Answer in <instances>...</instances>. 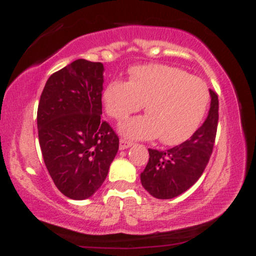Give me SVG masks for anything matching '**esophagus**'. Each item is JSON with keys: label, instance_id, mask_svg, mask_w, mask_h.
<instances>
[{"label": "esophagus", "instance_id": "34e87169", "mask_svg": "<svg viewBox=\"0 0 256 256\" xmlns=\"http://www.w3.org/2000/svg\"><path fill=\"white\" fill-rule=\"evenodd\" d=\"M131 146H132V142H130V140H124V138H122V140H120L119 146H120V149H122V150L130 148Z\"/></svg>", "mask_w": 256, "mask_h": 256}]
</instances>
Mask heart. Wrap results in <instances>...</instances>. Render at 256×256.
Returning a JSON list of instances; mask_svg holds the SVG:
<instances>
[{
  "mask_svg": "<svg viewBox=\"0 0 256 256\" xmlns=\"http://www.w3.org/2000/svg\"><path fill=\"white\" fill-rule=\"evenodd\" d=\"M128 82L112 80L102 94L110 118L122 122L144 107L146 116L120 125L131 140L160 137L165 144H179L198 130L204 119L210 91L207 84L184 70L161 64L132 67Z\"/></svg>",
  "mask_w": 256,
  "mask_h": 256,
  "instance_id": "b5f03b06",
  "label": "heart"
}]
</instances>
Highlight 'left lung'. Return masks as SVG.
Masks as SVG:
<instances>
[{
    "label": "left lung",
    "instance_id": "left-lung-1",
    "mask_svg": "<svg viewBox=\"0 0 256 256\" xmlns=\"http://www.w3.org/2000/svg\"><path fill=\"white\" fill-rule=\"evenodd\" d=\"M210 94L207 119L189 140L166 152L148 149L149 161L140 173V183L154 198H177L192 188L204 173L213 152L219 119L218 95L213 90Z\"/></svg>",
    "mask_w": 256,
    "mask_h": 256
}]
</instances>
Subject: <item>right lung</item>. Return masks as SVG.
Here are the masks:
<instances>
[{"label": "right lung", "mask_w": 256, "mask_h": 256, "mask_svg": "<svg viewBox=\"0 0 256 256\" xmlns=\"http://www.w3.org/2000/svg\"><path fill=\"white\" fill-rule=\"evenodd\" d=\"M101 62L78 58L52 73L37 110L43 160L56 188L72 200L89 198L104 184L119 138L101 119Z\"/></svg>", "instance_id": "obj_1"}]
</instances>
